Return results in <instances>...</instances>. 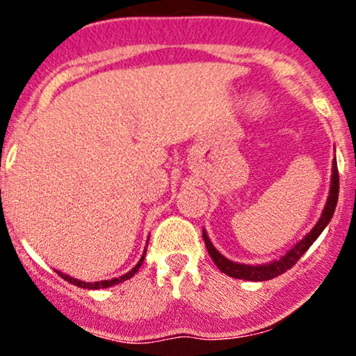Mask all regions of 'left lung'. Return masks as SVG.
I'll return each instance as SVG.
<instances>
[{"instance_id":"8db88e82","label":"left lung","mask_w":356,"mask_h":356,"mask_svg":"<svg viewBox=\"0 0 356 356\" xmlns=\"http://www.w3.org/2000/svg\"><path fill=\"white\" fill-rule=\"evenodd\" d=\"M332 186H330V195L328 201H326L325 209H323V214L320 220L316 222V226L313 227L308 234L305 236L300 243L295 244V248L289 249L288 252L280 259L273 261V263L268 264H259V266H251V264H241V263H234V261L227 259L224 257L220 252L212 246L209 236L206 234V231H202V238L204 243H206L207 252L214 261V264L218 266L224 275L231 276V277H238V280H248V281H268L273 280V277L283 275L284 271H288L289 268H293L298 263L301 256L308 251L309 246L318 239V236L321 234L323 229L328 226V222L333 218L334 207H337L338 202V192H340V177H338V167H337V161H333V170H332Z\"/></svg>"}]
</instances>
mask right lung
I'll use <instances>...</instances> for the list:
<instances>
[{
  "instance_id": "add662e5",
  "label": "right lung",
  "mask_w": 356,
  "mask_h": 356,
  "mask_svg": "<svg viewBox=\"0 0 356 356\" xmlns=\"http://www.w3.org/2000/svg\"><path fill=\"white\" fill-rule=\"evenodd\" d=\"M144 257H145V252H144V256L140 257V261H138V263L136 264V266H134L132 269H130L129 273H125L124 276H120V277H113V280L95 281V283H85V281L75 280V277H70L68 275H63V273H60V271H56V273H58V275H60L61 277H63V280H67L68 283H72V284L79 286V288H85V289H102V288H110V286H115V284H118V283H122V281L130 280V277H132L134 275H136V273L138 271V268H140V266H142V263H144Z\"/></svg>"
}]
</instances>
